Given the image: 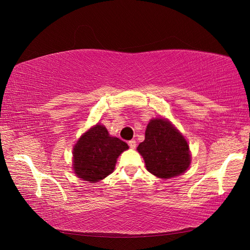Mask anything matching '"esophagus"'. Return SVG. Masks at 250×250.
Returning a JSON list of instances; mask_svg holds the SVG:
<instances>
[{"label":"esophagus","instance_id":"esophagus-1","mask_svg":"<svg viewBox=\"0 0 250 250\" xmlns=\"http://www.w3.org/2000/svg\"><path fill=\"white\" fill-rule=\"evenodd\" d=\"M128 145H129V147L131 149H134L135 147H137V142H135V140H131V141L128 142Z\"/></svg>","mask_w":250,"mask_h":250}]
</instances>
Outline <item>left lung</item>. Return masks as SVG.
Masks as SVG:
<instances>
[{
    "mask_svg": "<svg viewBox=\"0 0 250 250\" xmlns=\"http://www.w3.org/2000/svg\"><path fill=\"white\" fill-rule=\"evenodd\" d=\"M147 170L156 177L171 178L184 173L190 165L188 145L168 121L151 120L145 140L138 147Z\"/></svg>",
    "mask_w": 250,
    "mask_h": 250,
    "instance_id": "obj_1",
    "label": "left lung"
}]
</instances>
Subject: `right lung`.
<instances>
[{
	"label": "right lung",
	"instance_id": "obj_1",
	"mask_svg": "<svg viewBox=\"0 0 250 250\" xmlns=\"http://www.w3.org/2000/svg\"><path fill=\"white\" fill-rule=\"evenodd\" d=\"M128 149V145L112 138L102 125L82 135L73 150L74 170L83 180L96 183L112 173L118 156Z\"/></svg>",
	"mask_w": 250,
	"mask_h": 250
}]
</instances>
